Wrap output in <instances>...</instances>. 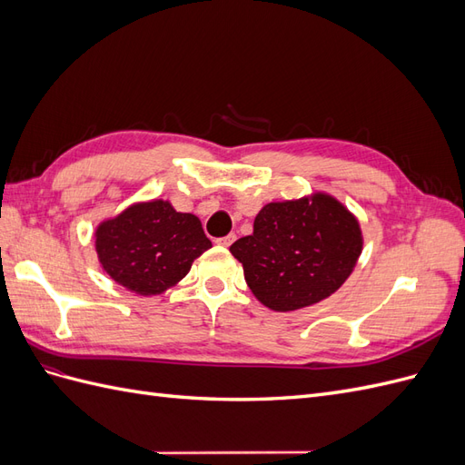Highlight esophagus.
<instances>
[{
  "label": "esophagus",
  "mask_w": 465,
  "mask_h": 465,
  "mask_svg": "<svg viewBox=\"0 0 465 465\" xmlns=\"http://www.w3.org/2000/svg\"><path fill=\"white\" fill-rule=\"evenodd\" d=\"M234 238H236L234 234H227V236H223V238H217L215 242H217L219 246H223V248H229V246L234 242Z\"/></svg>",
  "instance_id": "1"
}]
</instances>
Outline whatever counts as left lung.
Instances as JSON below:
<instances>
[{"label":"left lung","instance_id":"obj_1","mask_svg":"<svg viewBox=\"0 0 465 465\" xmlns=\"http://www.w3.org/2000/svg\"><path fill=\"white\" fill-rule=\"evenodd\" d=\"M361 252L357 217L323 192L263 205L254 232L231 246L250 291L275 312L328 299L345 283Z\"/></svg>","mask_w":465,"mask_h":465}]
</instances>
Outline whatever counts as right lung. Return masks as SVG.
Wrapping results in <instances>:
<instances>
[{"label":"right lung","mask_w":465,"mask_h":465,"mask_svg":"<svg viewBox=\"0 0 465 465\" xmlns=\"http://www.w3.org/2000/svg\"><path fill=\"white\" fill-rule=\"evenodd\" d=\"M103 270L128 291L153 297L184 279L195 258L211 248L202 221L171 202H139L94 231Z\"/></svg>","instance_id":"add662e5"}]
</instances>
